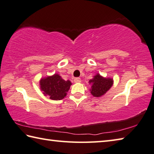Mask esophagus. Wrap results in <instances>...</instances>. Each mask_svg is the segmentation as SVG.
Returning a JSON list of instances; mask_svg holds the SVG:
<instances>
[{
	"instance_id": "esophagus-1",
	"label": "esophagus",
	"mask_w": 154,
	"mask_h": 154,
	"mask_svg": "<svg viewBox=\"0 0 154 154\" xmlns=\"http://www.w3.org/2000/svg\"><path fill=\"white\" fill-rule=\"evenodd\" d=\"M81 82V79L80 78H74V82L76 83H78Z\"/></svg>"
}]
</instances>
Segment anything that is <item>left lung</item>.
Segmentation results:
<instances>
[{
	"label": "left lung",
	"mask_w": 154,
	"mask_h": 154,
	"mask_svg": "<svg viewBox=\"0 0 154 154\" xmlns=\"http://www.w3.org/2000/svg\"><path fill=\"white\" fill-rule=\"evenodd\" d=\"M89 83L92 85L91 94L95 97H100L111 88L113 81L111 78H104L98 74L90 80Z\"/></svg>",
	"instance_id": "8db88e82"
}]
</instances>
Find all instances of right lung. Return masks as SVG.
Returning a JSON list of instances; mask_svg holds the SVG:
<instances>
[{"mask_svg": "<svg viewBox=\"0 0 154 154\" xmlns=\"http://www.w3.org/2000/svg\"><path fill=\"white\" fill-rule=\"evenodd\" d=\"M71 85L70 81L63 80L57 74L40 81V86L43 94L48 95L51 99L55 100L63 99Z\"/></svg>", "mask_w": 154, "mask_h": 154, "instance_id": "obj_1", "label": "right lung"}]
</instances>
